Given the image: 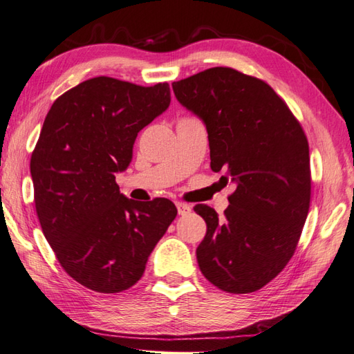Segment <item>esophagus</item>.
Here are the masks:
<instances>
[{"label": "esophagus", "instance_id": "34e87169", "mask_svg": "<svg viewBox=\"0 0 354 354\" xmlns=\"http://www.w3.org/2000/svg\"><path fill=\"white\" fill-rule=\"evenodd\" d=\"M176 207H178L179 215H187V214L192 212V206L187 205V203H183V202H176Z\"/></svg>", "mask_w": 354, "mask_h": 354}]
</instances>
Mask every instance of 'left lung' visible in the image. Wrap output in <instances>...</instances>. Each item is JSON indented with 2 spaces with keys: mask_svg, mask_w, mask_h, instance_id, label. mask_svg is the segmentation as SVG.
Here are the masks:
<instances>
[{
  "mask_svg": "<svg viewBox=\"0 0 354 354\" xmlns=\"http://www.w3.org/2000/svg\"><path fill=\"white\" fill-rule=\"evenodd\" d=\"M171 86L206 125L212 170L234 184L223 218L194 206L207 225L198 268L223 292H256L293 257L310 211L305 131L265 80L234 68L212 67Z\"/></svg>",
  "mask_w": 354,
  "mask_h": 354,
  "instance_id": "8db88e82",
  "label": "left lung"
}]
</instances>
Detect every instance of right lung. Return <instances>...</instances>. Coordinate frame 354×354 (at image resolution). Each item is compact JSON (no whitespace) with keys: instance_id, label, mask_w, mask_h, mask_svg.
I'll return each instance as SVG.
<instances>
[{"instance_id":"right-lung-1","label":"right lung","mask_w":354,"mask_h":354,"mask_svg":"<svg viewBox=\"0 0 354 354\" xmlns=\"http://www.w3.org/2000/svg\"><path fill=\"white\" fill-rule=\"evenodd\" d=\"M169 104L167 82L98 76L59 95L43 122L30 162L35 211L62 269L94 292L138 283L178 214L169 198L124 197L115 180L138 133Z\"/></svg>"}]
</instances>
